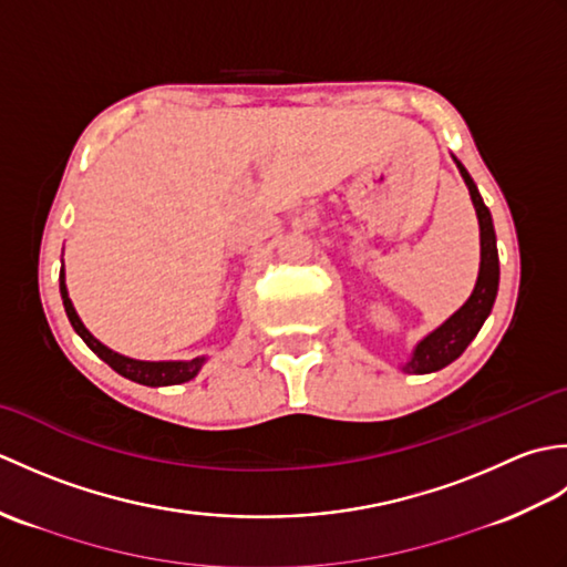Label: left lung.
<instances>
[{
	"instance_id": "left-lung-1",
	"label": "left lung",
	"mask_w": 567,
	"mask_h": 567,
	"mask_svg": "<svg viewBox=\"0 0 567 567\" xmlns=\"http://www.w3.org/2000/svg\"><path fill=\"white\" fill-rule=\"evenodd\" d=\"M455 165L465 179V185L470 189V199H473L475 212H477L480 272H477L475 290L470 295L467 302L457 309L451 319H445L436 331H431L426 339H421L416 343L412 358H409L402 368L406 372H414V375L436 372L445 365H451L455 358H461V353L470 346V341H473L477 331L483 329V323L492 311V305H495L497 287H499V256H497L495 226H492V214L485 207V202L477 192V185L473 183V177L467 175L463 163L455 161Z\"/></svg>"
}]
</instances>
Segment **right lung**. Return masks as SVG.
<instances>
[{
	"label": "right lung",
	"instance_id": "add662e5",
	"mask_svg": "<svg viewBox=\"0 0 567 567\" xmlns=\"http://www.w3.org/2000/svg\"><path fill=\"white\" fill-rule=\"evenodd\" d=\"M60 297H63V305H65V315L72 323V329L78 331L80 339L87 343L94 353H97L106 365L112 370H116L118 375H124L128 380H134L138 384H148V388H165V384H179V382H187L197 375L204 365V358H192V360H158V363H153V360H134V358H126V355H118L114 353L112 348H106L104 343H100L94 336L84 329V323L80 321L75 307H72L70 297H68V287H65V270L60 268Z\"/></svg>",
	"mask_w": 567,
	"mask_h": 567
}]
</instances>
